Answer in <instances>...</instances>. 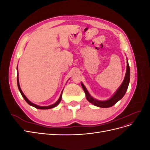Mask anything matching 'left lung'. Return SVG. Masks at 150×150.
I'll list each match as a JSON object with an SVG mask.
<instances>
[{
	"label": "left lung",
	"instance_id": "obj_1",
	"mask_svg": "<svg viewBox=\"0 0 150 150\" xmlns=\"http://www.w3.org/2000/svg\"><path fill=\"white\" fill-rule=\"evenodd\" d=\"M129 80H130V69H129V66L128 64V61H127V69H126V75H125V78L124 79L123 82H122V84L121 85L119 89L117 90V91L116 93L113 95V96L110 98V99H108L107 101H98L96 99H94L91 95L89 94L88 92L87 89L85 88V86L83 84V83H81V86H82L83 89L84 91L85 94H86V97L87 100L92 103L94 105L98 106V107H101V108H110L113 105L120 101V99L125 96V94L126 92V90L128 89V85L129 83Z\"/></svg>",
	"mask_w": 150,
	"mask_h": 150
}]
</instances>
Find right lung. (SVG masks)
Masks as SVG:
<instances>
[{"label":"right lung","mask_w":150,"mask_h":150,"mask_svg":"<svg viewBox=\"0 0 150 150\" xmlns=\"http://www.w3.org/2000/svg\"><path fill=\"white\" fill-rule=\"evenodd\" d=\"M17 81L18 88H19V91H20L21 94H22V97H23V98H24V99H25V101L27 103H28L29 104V105H30V106H33V107H34V108H35L40 109V110H47V109L53 108H54V107H56V106L57 105V104L60 103V101H61L62 92L61 93V96H60L58 100L57 101V102H56V103H55L54 104H52V105H50V106H39L36 105V104H34V103H31V102L29 100V99L26 98V96H25V95L24 94L23 92L22 91V90H21V87H20V85H19V78H18V72H17Z\"/></svg>","instance_id":"1"}]
</instances>
